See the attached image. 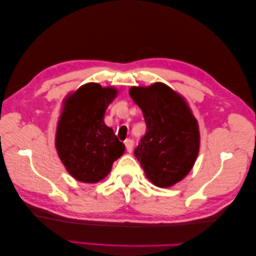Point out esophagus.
Masks as SVG:
<instances>
[{"mask_svg":"<svg viewBox=\"0 0 256 256\" xmlns=\"http://www.w3.org/2000/svg\"><path fill=\"white\" fill-rule=\"evenodd\" d=\"M124 145H126V150H127V152H128V153H132V148H134L132 140H127L124 142Z\"/></svg>","mask_w":256,"mask_h":256,"instance_id":"1","label":"esophagus"}]
</instances>
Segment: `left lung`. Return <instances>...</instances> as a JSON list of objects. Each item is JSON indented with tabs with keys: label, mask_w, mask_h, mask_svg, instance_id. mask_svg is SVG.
I'll return each instance as SVG.
<instances>
[{
	"label": "left lung",
	"mask_w": 256,
	"mask_h": 256,
	"mask_svg": "<svg viewBox=\"0 0 256 256\" xmlns=\"http://www.w3.org/2000/svg\"><path fill=\"white\" fill-rule=\"evenodd\" d=\"M129 95L140 108L146 122L135 156L153 185L172 187L190 174L198 158V120L185 98L163 82L132 86Z\"/></svg>",
	"instance_id": "obj_1"
}]
</instances>
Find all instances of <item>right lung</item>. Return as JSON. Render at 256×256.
Returning a JSON list of instances; mask_svg holds the SVG:
<instances>
[{
	"instance_id": "1",
	"label": "right lung",
	"mask_w": 256,
	"mask_h": 256,
	"mask_svg": "<svg viewBox=\"0 0 256 256\" xmlns=\"http://www.w3.org/2000/svg\"><path fill=\"white\" fill-rule=\"evenodd\" d=\"M116 95V87L87 82L64 100L56 148L66 170L78 182L95 184L103 180L113 162L124 153V143L104 124L106 108Z\"/></svg>"
}]
</instances>
